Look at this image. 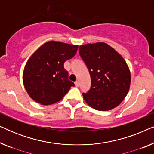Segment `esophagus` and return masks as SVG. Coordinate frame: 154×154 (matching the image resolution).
Instances as JSON below:
<instances>
[{
	"label": "esophagus",
	"instance_id": "esophagus-1",
	"mask_svg": "<svg viewBox=\"0 0 154 154\" xmlns=\"http://www.w3.org/2000/svg\"><path fill=\"white\" fill-rule=\"evenodd\" d=\"M75 85L76 87H79V86L80 85V83H79V81H76L75 82Z\"/></svg>",
	"mask_w": 154,
	"mask_h": 154
}]
</instances>
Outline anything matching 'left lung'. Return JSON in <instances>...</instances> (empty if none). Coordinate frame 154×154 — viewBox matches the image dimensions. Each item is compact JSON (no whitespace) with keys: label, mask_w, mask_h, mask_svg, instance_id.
Masks as SVG:
<instances>
[{"label":"left lung","mask_w":154,"mask_h":154,"mask_svg":"<svg viewBox=\"0 0 154 154\" xmlns=\"http://www.w3.org/2000/svg\"><path fill=\"white\" fill-rule=\"evenodd\" d=\"M79 54L91 78L85 102L96 110L109 111L121 104L130 89L131 75L127 63L108 44L98 42L79 47Z\"/></svg>","instance_id":"left-lung-1"}]
</instances>
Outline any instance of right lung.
Listing matches in <instances>:
<instances>
[{"label":"right lung","instance_id":"1","mask_svg":"<svg viewBox=\"0 0 154 154\" xmlns=\"http://www.w3.org/2000/svg\"><path fill=\"white\" fill-rule=\"evenodd\" d=\"M78 48L52 41L44 43L31 56L25 65L23 83L35 102L43 105L54 104L75 85L69 80L64 63L76 54Z\"/></svg>","mask_w":154,"mask_h":154}]
</instances>
